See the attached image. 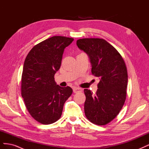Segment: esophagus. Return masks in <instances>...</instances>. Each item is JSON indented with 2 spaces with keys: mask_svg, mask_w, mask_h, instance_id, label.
I'll return each instance as SVG.
<instances>
[{
  "mask_svg": "<svg viewBox=\"0 0 149 149\" xmlns=\"http://www.w3.org/2000/svg\"><path fill=\"white\" fill-rule=\"evenodd\" d=\"M82 91V89H81L79 88H73V92L74 93H80Z\"/></svg>",
  "mask_w": 149,
  "mask_h": 149,
  "instance_id": "obj_1",
  "label": "esophagus"
}]
</instances>
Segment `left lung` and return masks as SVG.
Returning a JSON list of instances; mask_svg holds the SVG:
<instances>
[{
  "label": "left lung",
  "mask_w": 149,
  "mask_h": 149,
  "mask_svg": "<svg viewBox=\"0 0 149 149\" xmlns=\"http://www.w3.org/2000/svg\"><path fill=\"white\" fill-rule=\"evenodd\" d=\"M78 47L88 54L91 73L100 79L95 94L84 89V112L92 123L103 125L118 115L126 99L128 75L124 60L118 50L102 38H83Z\"/></svg>",
  "instance_id": "1"
}]
</instances>
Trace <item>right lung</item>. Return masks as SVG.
Masks as SVG:
<instances>
[{
	"label": "right lung",
	"instance_id": "obj_1",
	"mask_svg": "<svg viewBox=\"0 0 149 149\" xmlns=\"http://www.w3.org/2000/svg\"><path fill=\"white\" fill-rule=\"evenodd\" d=\"M73 40L54 36L36 45L25 60L22 96L30 114L41 124H50L59 119L65 101L73 93L69 86L57 85L54 76L61 66L65 48Z\"/></svg>",
	"mask_w": 149,
	"mask_h": 149
}]
</instances>
